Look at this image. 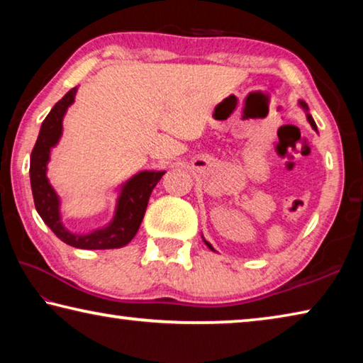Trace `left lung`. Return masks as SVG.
Segmentation results:
<instances>
[{
    "label": "left lung",
    "instance_id": "8db88e82",
    "mask_svg": "<svg viewBox=\"0 0 363 363\" xmlns=\"http://www.w3.org/2000/svg\"><path fill=\"white\" fill-rule=\"evenodd\" d=\"M301 106H303L304 107V110H307V106H306V104L304 102H301ZM307 121H309L311 123V126L312 128H314V130H317V125H315V121H314V118H312V116H311V113H307ZM206 245H208V248H211L213 250V247H211V245L210 243H208V242H205Z\"/></svg>",
    "mask_w": 363,
    "mask_h": 363
}]
</instances>
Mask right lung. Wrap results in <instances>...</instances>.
<instances>
[{"instance_id": "obj_1", "label": "right lung", "mask_w": 363, "mask_h": 363, "mask_svg": "<svg viewBox=\"0 0 363 363\" xmlns=\"http://www.w3.org/2000/svg\"><path fill=\"white\" fill-rule=\"evenodd\" d=\"M75 94L77 88L70 89L51 108V112L43 121L38 139L30 155V184H32L35 208L49 229L70 247L82 250L121 248L130 243L139 230L152 190L162 179L164 171H140L139 174L133 176L121 187L115 218L107 227L86 233V235H78L67 230L60 223L59 196L46 177V164L51 149L59 143L60 134H62L64 115L75 101Z\"/></svg>"}]
</instances>
